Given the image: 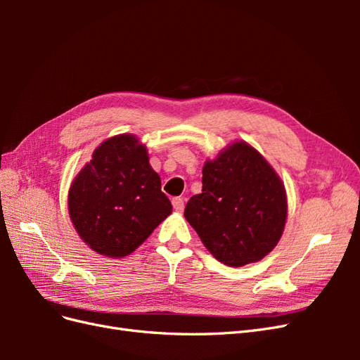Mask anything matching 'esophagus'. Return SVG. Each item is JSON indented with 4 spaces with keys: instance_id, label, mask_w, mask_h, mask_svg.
I'll return each mask as SVG.
<instances>
[{
    "instance_id": "esophagus-1",
    "label": "esophagus",
    "mask_w": 360,
    "mask_h": 360,
    "mask_svg": "<svg viewBox=\"0 0 360 360\" xmlns=\"http://www.w3.org/2000/svg\"><path fill=\"white\" fill-rule=\"evenodd\" d=\"M172 207H174V210H176V212H181L184 209V200L180 198V197L172 198Z\"/></svg>"
}]
</instances>
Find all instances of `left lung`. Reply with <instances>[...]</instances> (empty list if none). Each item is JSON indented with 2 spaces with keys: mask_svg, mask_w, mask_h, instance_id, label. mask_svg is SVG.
<instances>
[{
  "mask_svg": "<svg viewBox=\"0 0 360 360\" xmlns=\"http://www.w3.org/2000/svg\"><path fill=\"white\" fill-rule=\"evenodd\" d=\"M184 217L221 263L240 267L276 246L287 219L285 189L255 148L234 143L202 168V192Z\"/></svg>",
  "mask_w": 360,
  "mask_h": 360,
  "instance_id": "obj_1",
  "label": "left lung"
}]
</instances>
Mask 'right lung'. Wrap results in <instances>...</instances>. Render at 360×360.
<instances>
[{
  "label": "right lung",
  "mask_w": 360,
  "mask_h": 360,
  "mask_svg": "<svg viewBox=\"0 0 360 360\" xmlns=\"http://www.w3.org/2000/svg\"><path fill=\"white\" fill-rule=\"evenodd\" d=\"M171 212L160 177L134 135L97 147L69 191L76 231L96 252L112 258L132 254Z\"/></svg>",
  "instance_id": "right-lung-1"
}]
</instances>
